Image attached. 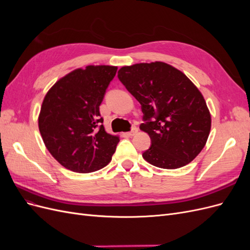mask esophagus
<instances>
[{
	"label": "esophagus",
	"mask_w": 250,
	"mask_h": 250,
	"mask_svg": "<svg viewBox=\"0 0 250 250\" xmlns=\"http://www.w3.org/2000/svg\"><path fill=\"white\" fill-rule=\"evenodd\" d=\"M137 132H138V128L137 127H133L129 132H127V134L129 135V137H132V135H134Z\"/></svg>",
	"instance_id": "1"
}]
</instances>
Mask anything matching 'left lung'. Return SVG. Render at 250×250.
Listing matches in <instances>:
<instances>
[{"mask_svg":"<svg viewBox=\"0 0 250 250\" xmlns=\"http://www.w3.org/2000/svg\"><path fill=\"white\" fill-rule=\"evenodd\" d=\"M118 78L142 106L140 128L151 139L144 160L163 169L191 163L206 146L210 130L208 108L193 82L161 62L123 66Z\"/></svg>","mask_w":250,"mask_h":250,"instance_id":"left-lung-1","label":"left lung"}]
</instances>
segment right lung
Instances as JSON below:
<instances>
[{
    "instance_id": "add662e5",
    "label": "right lung",
    "mask_w": 250,
    "mask_h": 250,
    "mask_svg": "<svg viewBox=\"0 0 250 250\" xmlns=\"http://www.w3.org/2000/svg\"><path fill=\"white\" fill-rule=\"evenodd\" d=\"M117 70L109 65L75 70L44 97L39 128L49 152L64 168L89 173L110 162L120 139L105 131L99 106Z\"/></svg>"
}]
</instances>
